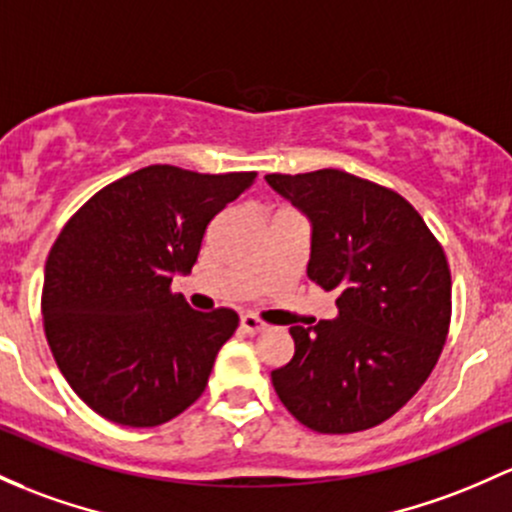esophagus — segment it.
<instances>
[{
    "instance_id": "34e87169",
    "label": "esophagus",
    "mask_w": 512,
    "mask_h": 512,
    "mask_svg": "<svg viewBox=\"0 0 512 512\" xmlns=\"http://www.w3.org/2000/svg\"><path fill=\"white\" fill-rule=\"evenodd\" d=\"M265 328H267V323H262L260 318H255V316L240 318V330H243V333H247V335H257V333H262Z\"/></svg>"
}]
</instances>
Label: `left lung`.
Instances as JSON below:
<instances>
[{
  "instance_id": "1",
  "label": "left lung",
  "mask_w": 512,
  "mask_h": 512,
  "mask_svg": "<svg viewBox=\"0 0 512 512\" xmlns=\"http://www.w3.org/2000/svg\"><path fill=\"white\" fill-rule=\"evenodd\" d=\"M311 221L308 279L338 291V316L291 325L294 357L272 386L301 425L345 435L389 420L425 384L447 340L452 277L401 194L342 170L267 174Z\"/></svg>"
}]
</instances>
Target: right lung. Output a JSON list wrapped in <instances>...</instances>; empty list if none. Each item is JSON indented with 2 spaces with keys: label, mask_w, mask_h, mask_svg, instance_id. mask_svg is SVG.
<instances>
[{
  "label": "right lung",
  "mask_w": 512,
  "mask_h": 512,
  "mask_svg": "<svg viewBox=\"0 0 512 512\" xmlns=\"http://www.w3.org/2000/svg\"><path fill=\"white\" fill-rule=\"evenodd\" d=\"M255 172L150 165L97 192L67 221L43 277V325L72 391L111 423L155 428L201 396L238 313H199L172 294L206 226Z\"/></svg>",
  "instance_id": "add662e5"
}]
</instances>
